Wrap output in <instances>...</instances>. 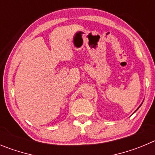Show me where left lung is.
I'll list each match as a JSON object with an SVG mask.
<instances>
[{
    "mask_svg": "<svg viewBox=\"0 0 155 155\" xmlns=\"http://www.w3.org/2000/svg\"><path fill=\"white\" fill-rule=\"evenodd\" d=\"M139 107H138V108H139ZM138 108H137V109H138Z\"/></svg>",
    "mask_w": 155,
    "mask_h": 155,
    "instance_id": "left-lung-1",
    "label": "left lung"
}]
</instances>
